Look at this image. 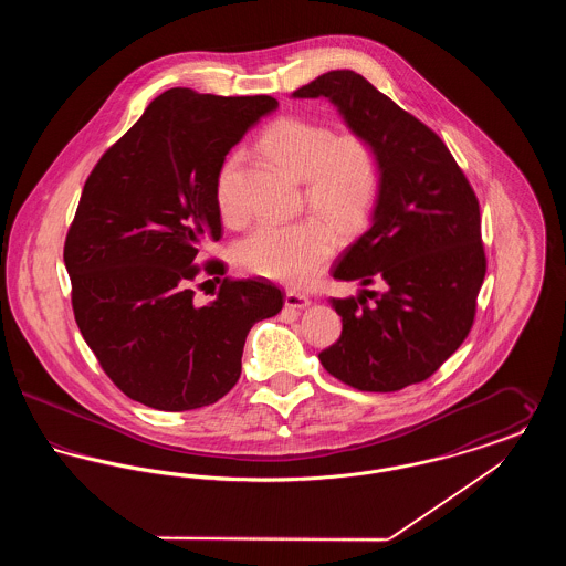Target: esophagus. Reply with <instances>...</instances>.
Returning <instances> with one entry per match:
<instances>
[{"label":"esophagus","mask_w":566,"mask_h":566,"mask_svg":"<svg viewBox=\"0 0 566 566\" xmlns=\"http://www.w3.org/2000/svg\"><path fill=\"white\" fill-rule=\"evenodd\" d=\"M284 303H286V307H293V310H305V307H310L312 305V301L307 298L305 295H298V293H286L284 296Z\"/></svg>","instance_id":"34e87169"}]
</instances>
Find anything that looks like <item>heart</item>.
<instances>
[{
	"label": "heart",
	"instance_id": "obj_1",
	"mask_svg": "<svg viewBox=\"0 0 566 566\" xmlns=\"http://www.w3.org/2000/svg\"><path fill=\"white\" fill-rule=\"evenodd\" d=\"M261 148L305 182V199L342 229L358 227L376 206L381 190V163L376 148L360 135H335L331 127L298 116H282L261 135ZM233 153L218 171L216 201L227 218L238 214ZM337 245L328 222L301 218L265 220L240 243L238 261L252 273L284 284L312 280Z\"/></svg>",
	"mask_w": 566,
	"mask_h": 566
}]
</instances>
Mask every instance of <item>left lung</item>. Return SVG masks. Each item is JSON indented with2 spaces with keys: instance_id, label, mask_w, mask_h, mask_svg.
Wrapping results in <instances>:
<instances>
[{
  "instance_id": "8db88e82",
  "label": "left lung",
  "mask_w": 566,
  "mask_h": 566,
  "mask_svg": "<svg viewBox=\"0 0 566 566\" xmlns=\"http://www.w3.org/2000/svg\"><path fill=\"white\" fill-rule=\"evenodd\" d=\"M328 99L381 163L369 229L350 243L335 280L386 291L331 298L342 337L321 352L324 369L365 392H395L431 377L464 342L485 275L480 203L448 146L416 116L352 70L296 88Z\"/></svg>"
}]
</instances>
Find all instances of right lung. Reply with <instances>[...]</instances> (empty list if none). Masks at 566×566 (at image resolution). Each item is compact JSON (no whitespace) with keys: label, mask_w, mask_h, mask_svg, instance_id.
<instances>
[{"label":"right lung","mask_w":566,"mask_h":566,"mask_svg":"<svg viewBox=\"0 0 566 566\" xmlns=\"http://www.w3.org/2000/svg\"><path fill=\"white\" fill-rule=\"evenodd\" d=\"M270 95L220 97L169 88L95 165L63 248L84 342L137 403L187 411L240 379L252 324L275 316L282 291L224 277L214 301L190 282L203 243L220 240L216 178L265 114ZM222 275L218 261L206 263Z\"/></svg>","instance_id":"1"}]
</instances>
